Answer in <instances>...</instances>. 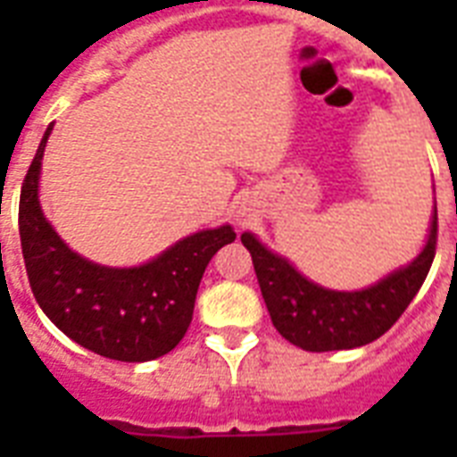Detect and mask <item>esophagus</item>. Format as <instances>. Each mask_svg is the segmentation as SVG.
<instances>
[{
	"label": "esophagus",
	"mask_w": 457,
	"mask_h": 457,
	"mask_svg": "<svg viewBox=\"0 0 457 457\" xmlns=\"http://www.w3.org/2000/svg\"><path fill=\"white\" fill-rule=\"evenodd\" d=\"M242 220H244V218H242Z\"/></svg>",
	"instance_id": "obj_1"
}]
</instances>
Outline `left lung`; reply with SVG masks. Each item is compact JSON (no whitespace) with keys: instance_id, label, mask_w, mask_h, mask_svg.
Masks as SVG:
<instances>
[{"instance_id":"1","label":"left lung","mask_w":457,"mask_h":457,"mask_svg":"<svg viewBox=\"0 0 457 457\" xmlns=\"http://www.w3.org/2000/svg\"><path fill=\"white\" fill-rule=\"evenodd\" d=\"M439 218L434 208L432 228L425 249L411 265L391 272L389 278L361 292H332L312 285L287 258L272 253L251 232H244L242 244L249 249L261 294L270 320L294 346L322 353L365 346L389 332L403 311L415 299L436 253Z\"/></svg>"}]
</instances>
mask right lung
I'll list each match as a JSON object with an SVG mask.
<instances>
[{"mask_svg":"<svg viewBox=\"0 0 457 457\" xmlns=\"http://www.w3.org/2000/svg\"><path fill=\"white\" fill-rule=\"evenodd\" d=\"M46 128L21 187L18 229L32 296L46 318L87 351L111 361L145 362L178 346L192 322L208 261L237 235L204 229L139 268H106L61 242L37 199Z\"/></svg>","mask_w":457,"mask_h":457,"instance_id":"right-lung-1","label":"right lung"}]
</instances>
